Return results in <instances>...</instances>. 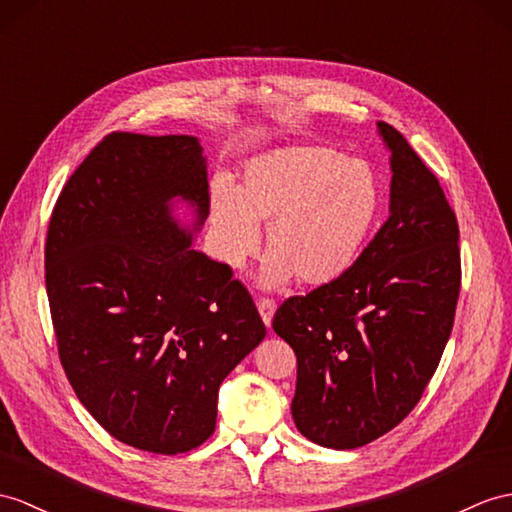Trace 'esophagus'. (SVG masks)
<instances>
[{
  "instance_id": "obj_1",
  "label": "esophagus",
  "mask_w": 512,
  "mask_h": 512,
  "mask_svg": "<svg viewBox=\"0 0 512 512\" xmlns=\"http://www.w3.org/2000/svg\"><path fill=\"white\" fill-rule=\"evenodd\" d=\"M256 306H258L260 317H263V321H265V326H271L273 313H276V302H273L271 297H260L258 302H256Z\"/></svg>"
}]
</instances>
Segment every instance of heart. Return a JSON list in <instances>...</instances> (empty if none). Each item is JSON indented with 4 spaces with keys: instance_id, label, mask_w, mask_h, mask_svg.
I'll use <instances>...</instances> for the list:
<instances>
[{
    "instance_id": "heart-1",
    "label": "heart",
    "mask_w": 512,
    "mask_h": 512,
    "mask_svg": "<svg viewBox=\"0 0 512 512\" xmlns=\"http://www.w3.org/2000/svg\"><path fill=\"white\" fill-rule=\"evenodd\" d=\"M382 186L367 162L330 147L289 145L254 158L239 189L213 191L221 258L241 267L267 226V284L321 286L350 271L376 226Z\"/></svg>"
}]
</instances>
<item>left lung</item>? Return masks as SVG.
<instances>
[{
  "label": "left lung",
  "instance_id": "left-lung-1",
  "mask_svg": "<svg viewBox=\"0 0 512 512\" xmlns=\"http://www.w3.org/2000/svg\"><path fill=\"white\" fill-rule=\"evenodd\" d=\"M391 215L334 282L284 299L273 330L297 358L291 413L317 445L354 450L417 406L452 334L458 221L439 180L393 126Z\"/></svg>",
  "mask_w": 512,
  "mask_h": 512
}]
</instances>
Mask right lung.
<instances>
[{"label": "right lung", "instance_id": "1", "mask_svg": "<svg viewBox=\"0 0 512 512\" xmlns=\"http://www.w3.org/2000/svg\"><path fill=\"white\" fill-rule=\"evenodd\" d=\"M171 197L210 213L189 134L110 132L71 173L45 239V286L62 369L117 441L182 454L215 432L223 378L265 339L232 267L191 249Z\"/></svg>", "mask_w": 512, "mask_h": 512}]
</instances>
